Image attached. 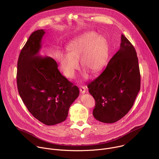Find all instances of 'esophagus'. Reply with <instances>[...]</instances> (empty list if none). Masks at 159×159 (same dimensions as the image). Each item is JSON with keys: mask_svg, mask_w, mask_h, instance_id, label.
I'll return each mask as SVG.
<instances>
[{"mask_svg": "<svg viewBox=\"0 0 159 159\" xmlns=\"http://www.w3.org/2000/svg\"><path fill=\"white\" fill-rule=\"evenodd\" d=\"M86 86H81L80 87V91L82 94H85L86 93Z\"/></svg>", "mask_w": 159, "mask_h": 159, "instance_id": "1", "label": "esophagus"}]
</instances>
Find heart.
<instances>
[{"mask_svg":"<svg viewBox=\"0 0 159 159\" xmlns=\"http://www.w3.org/2000/svg\"><path fill=\"white\" fill-rule=\"evenodd\" d=\"M66 52L67 53L58 52L57 54L64 74L73 78L79 69L80 58L81 65L85 69L82 76L87 79L89 72L97 74L105 66L109 55V46L105 36L89 31L72 39L66 46Z\"/></svg>","mask_w":159,"mask_h":159,"instance_id":"heart-1","label":"heart"}]
</instances>
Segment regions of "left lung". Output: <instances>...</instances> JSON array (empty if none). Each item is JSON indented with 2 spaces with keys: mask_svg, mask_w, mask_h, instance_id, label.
Instances as JSON below:
<instances>
[{
  "mask_svg": "<svg viewBox=\"0 0 159 159\" xmlns=\"http://www.w3.org/2000/svg\"><path fill=\"white\" fill-rule=\"evenodd\" d=\"M87 87L96 101L93 116L101 122L115 123L132 107L140 89V74L137 52L123 34L120 50Z\"/></svg>",
  "mask_w": 159,
  "mask_h": 159,
  "instance_id": "8db88e82",
  "label": "left lung"
}]
</instances>
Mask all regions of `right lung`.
<instances>
[{
    "instance_id": "add662e5",
    "label": "right lung",
    "mask_w": 159,
    "mask_h": 159,
    "mask_svg": "<svg viewBox=\"0 0 159 159\" xmlns=\"http://www.w3.org/2000/svg\"><path fill=\"white\" fill-rule=\"evenodd\" d=\"M44 30L34 31L17 61L19 94L31 115L46 125L64 121L79 95L78 87L63 76L55 60L39 55Z\"/></svg>"
}]
</instances>
